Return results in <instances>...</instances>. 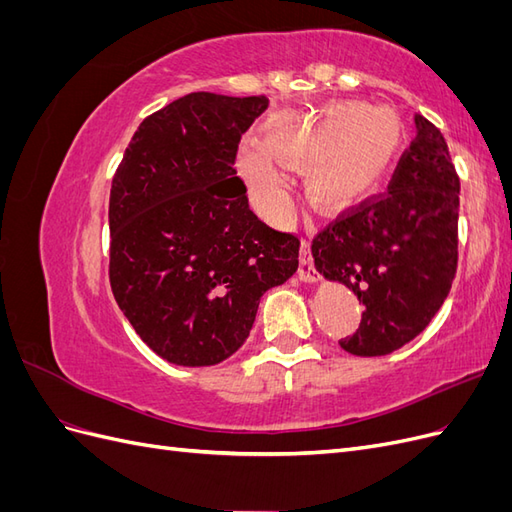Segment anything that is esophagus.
I'll return each instance as SVG.
<instances>
[{"label": "esophagus", "instance_id": "34e87169", "mask_svg": "<svg viewBox=\"0 0 512 512\" xmlns=\"http://www.w3.org/2000/svg\"><path fill=\"white\" fill-rule=\"evenodd\" d=\"M299 280L305 284H314L318 282V273L314 269L312 254H309V243H301V262H299Z\"/></svg>", "mask_w": 512, "mask_h": 512}]
</instances>
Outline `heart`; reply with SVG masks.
Segmentation results:
<instances>
[{
    "instance_id": "1",
    "label": "heart",
    "mask_w": 512,
    "mask_h": 512,
    "mask_svg": "<svg viewBox=\"0 0 512 512\" xmlns=\"http://www.w3.org/2000/svg\"><path fill=\"white\" fill-rule=\"evenodd\" d=\"M406 128L391 106L335 102L322 111L280 123L267 147L245 143L239 170L258 209L273 222L292 213L284 166L307 168V194L324 211H339L376 188L404 145Z\"/></svg>"
}]
</instances>
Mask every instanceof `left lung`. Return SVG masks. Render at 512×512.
<instances>
[{
	"mask_svg": "<svg viewBox=\"0 0 512 512\" xmlns=\"http://www.w3.org/2000/svg\"><path fill=\"white\" fill-rule=\"evenodd\" d=\"M389 192L324 228L312 256L324 280L344 284L365 305L339 346L382 356L421 333L451 292L457 271L459 177L444 136L423 115Z\"/></svg>",
	"mask_w": 512,
	"mask_h": 512,
	"instance_id": "8db88e82",
	"label": "left lung"
}]
</instances>
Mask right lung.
I'll return each mask as SVG.
<instances>
[{"instance_id": "right-lung-1", "label": "right lung", "mask_w": 512, "mask_h": 512, "mask_svg": "<svg viewBox=\"0 0 512 512\" xmlns=\"http://www.w3.org/2000/svg\"><path fill=\"white\" fill-rule=\"evenodd\" d=\"M269 98L196 91L149 115L117 168L111 288L143 342L183 367L226 361L260 297L299 269V239L260 222L235 158Z\"/></svg>"}]
</instances>
